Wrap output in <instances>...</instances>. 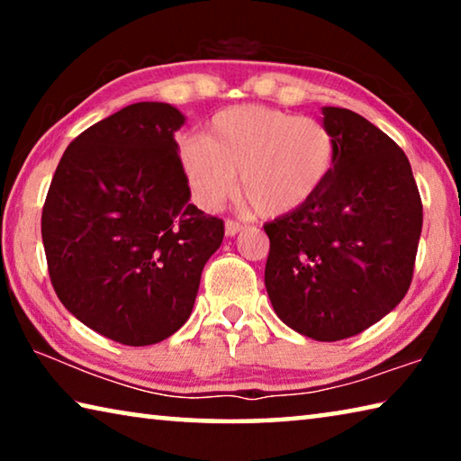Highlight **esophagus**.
Returning a JSON list of instances; mask_svg holds the SVG:
<instances>
[{
    "label": "esophagus",
    "mask_w": 461,
    "mask_h": 461,
    "mask_svg": "<svg viewBox=\"0 0 461 461\" xmlns=\"http://www.w3.org/2000/svg\"><path fill=\"white\" fill-rule=\"evenodd\" d=\"M244 230V225L241 223H238V221H233V220H228L225 221V236H238V233Z\"/></svg>",
    "instance_id": "34e87169"
}]
</instances>
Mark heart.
<instances>
[{"label": "heart", "mask_w": 461, "mask_h": 461, "mask_svg": "<svg viewBox=\"0 0 461 461\" xmlns=\"http://www.w3.org/2000/svg\"><path fill=\"white\" fill-rule=\"evenodd\" d=\"M178 165L194 203L215 212L233 191L262 217L309 205L331 181L338 138L325 122L262 105L215 113L203 136H185Z\"/></svg>", "instance_id": "obj_1"}]
</instances>
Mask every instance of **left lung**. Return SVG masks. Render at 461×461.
<instances>
[{
    "mask_svg": "<svg viewBox=\"0 0 461 461\" xmlns=\"http://www.w3.org/2000/svg\"><path fill=\"white\" fill-rule=\"evenodd\" d=\"M323 122L338 138V165L309 205L264 225V285L291 330L339 341L380 321L407 294L423 203L393 138L343 107H323Z\"/></svg>",
    "mask_w": 461,
    "mask_h": 461,
    "instance_id": "1",
    "label": "left lung"
}]
</instances>
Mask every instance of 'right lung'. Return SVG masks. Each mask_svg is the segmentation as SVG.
Here are the masks:
<instances>
[{"mask_svg": "<svg viewBox=\"0 0 461 461\" xmlns=\"http://www.w3.org/2000/svg\"><path fill=\"white\" fill-rule=\"evenodd\" d=\"M176 107L142 101L67 146L42 207V244L62 305L105 338L150 346L189 319L223 221L189 203Z\"/></svg>", "mask_w": 461, "mask_h": 461, "instance_id": "right-lung-1", "label": "right lung"}]
</instances>
